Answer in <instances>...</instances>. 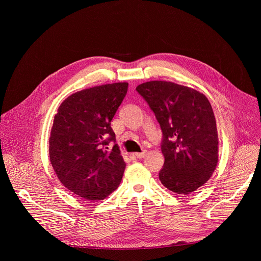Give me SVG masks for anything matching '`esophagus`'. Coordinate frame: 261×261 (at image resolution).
<instances>
[{
    "label": "esophagus",
    "mask_w": 261,
    "mask_h": 261,
    "mask_svg": "<svg viewBox=\"0 0 261 261\" xmlns=\"http://www.w3.org/2000/svg\"><path fill=\"white\" fill-rule=\"evenodd\" d=\"M145 155H146V152H145V151H144V152H138V153H132V154H131V156L138 158V159H143Z\"/></svg>",
    "instance_id": "obj_1"
}]
</instances>
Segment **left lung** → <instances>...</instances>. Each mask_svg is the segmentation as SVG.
<instances>
[{
  "instance_id": "8db88e82",
  "label": "left lung",
  "mask_w": 261,
  "mask_h": 261,
  "mask_svg": "<svg viewBox=\"0 0 261 261\" xmlns=\"http://www.w3.org/2000/svg\"><path fill=\"white\" fill-rule=\"evenodd\" d=\"M136 91L154 113L165 158L159 177L179 195L206 183L218 163V132L212 106L202 93L170 81H148Z\"/></svg>"
}]
</instances>
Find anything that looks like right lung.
I'll return each mask as SVG.
<instances>
[{"label": "right lung", "instance_id": "obj_1", "mask_svg": "<svg viewBox=\"0 0 261 261\" xmlns=\"http://www.w3.org/2000/svg\"><path fill=\"white\" fill-rule=\"evenodd\" d=\"M128 91L127 82L72 94L55 115L49 160L59 181L86 200H103L120 184L126 163L111 120ZM115 143L112 149L107 146Z\"/></svg>", "mask_w": 261, "mask_h": 261}]
</instances>
